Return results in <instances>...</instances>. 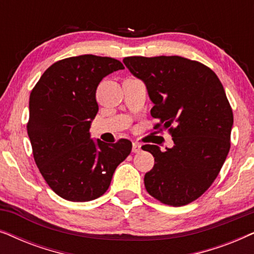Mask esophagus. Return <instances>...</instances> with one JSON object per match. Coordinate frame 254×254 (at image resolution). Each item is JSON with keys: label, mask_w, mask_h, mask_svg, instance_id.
<instances>
[{"label": "esophagus", "mask_w": 254, "mask_h": 254, "mask_svg": "<svg viewBox=\"0 0 254 254\" xmlns=\"http://www.w3.org/2000/svg\"><path fill=\"white\" fill-rule=\"evenodd\" d=\"M133 152H140L141 151V145L138 143H133V148H131Z\"/></svg>", "instance_id": "1"}]
</instances>
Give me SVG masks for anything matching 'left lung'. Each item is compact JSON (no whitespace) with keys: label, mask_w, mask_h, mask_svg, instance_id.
Returning <instances> with one entry per match:
<instances>
[{"label":"left lung","mask_w":254,"mask_h":254,"mask_svg":"<svg viewBox=\"0 0 254 254\" xmlns=\"http://www.w3.org/2000/svg\"><path fill=\"white\" fill-rule=\"evenodd\" d=\"M124 64L147 88L155 128H170L173 147L145 144L155 165L145 190L180 207L202 195L216 179L230 149L234 116L223 85L207 65L182 57H129Z\"/></svg>","instance_id":"left-lung-1"}]
</instances>
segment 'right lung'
<instances>
[{
  "label": "right lung",
  "instance_id": "obj_1",
  "mask_svg": "<svg viewBox=\"0 0 254 254\" xmlns=\"http://www.w3.org/2000/svg\"><path fill=\"white\" fill-rule=\"evenodd\" d=\"M116 59L85 54L55 62L30 95L27 124L33 157L59 196L85 202L103 195L117 166L130 154L131 142L92 140L90 126L98 112L96 90L113 71Z\"/></svg>",
  "mask_w": 254,
  "mask_h": 254
}]
</instances>
